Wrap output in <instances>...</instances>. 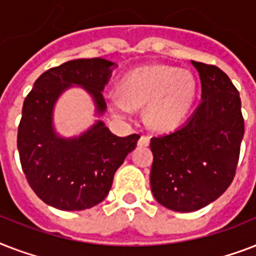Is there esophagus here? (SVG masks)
Returning a JSON list of instances; mask_svg holds the SVG:
<instances>
[{"instance_id":"34e87169","label":"esophagus","mask_w":256,"mask_h":256,"mask_svg":"<svg viewBox=\"0 0 256 256\" xmlns=\"http://www.w3.org/2000/svg\"><path fill=\"white\" fill-rule=\"evenodd\" d=\"M138 144H140V146H144V148H146V146H148V144H150V138L146 136H142L140 138V140H138Z\"/></svg>"}]
</instances>
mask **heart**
<instances>
[{
	"label": "heart",
	"mask_w": 256,
	"mask_h": 256,
	"mask_svg": "<svg viewBox=\"0 0 256 256\" xmlns=\"http://www.w3.org/2000/svg\"><path fill=\"white\" fill-rule=\"evenodd\" d=\"M120 92L104 94L114 116L126 120L134 108L144 104L146 122L156 130L168 132L186 120L196 96V82L188 70L168 65L140 66L122 78Z\"/></svg>",
	"instance_id": "b5f03b06"
}]
</instances>
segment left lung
Here are the masks:
<instances>
[{"label": "left lung", "instance_id": "left-lung-1", "mask_svg": "<svg viewBox=\"0 0 256 256\" xmlns=\"http://www.w3.org/2000/svg\"><path fill=\"white\" fill-rule=\"evenodd\" d=\"M202 84V102L175 132L152 136L150 184L156 202L191 212L218 199L232 182L244 134L240 96L214 65L191 61Z\"/></svg>", "mask_w": 256, "mask_h": 256}]
</instances>
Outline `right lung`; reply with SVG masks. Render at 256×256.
Masks as SVG:
<instances>
[{
  "instance_id": "obj_1",
  "label": "right lung",
  "mask_w": 256,
  "mask_h": 256,
  "mask_svg": "<svg viewBox=\"0 0 256 256\" xmlns=\"http://www.w3.org/2000/svg\"><path fill=\"white\" fill-rule=\"evenodd\" d=\"M112 68L116 64L104 58L65 62L41 74L25 98L17 136L22 170L38 198L58 210L81 211L102 202L140 140L138 134L114 136L100 120L72 138L54 128L56 102L72 86L90 94L96 116L106 112L102 92Z\"/></svg>"
}]
</instances>
